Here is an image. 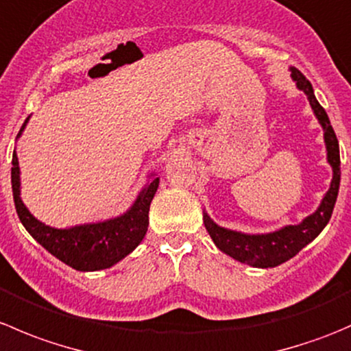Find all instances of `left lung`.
Returning <instances> with one entry per match:
<instances>
[{
  "label": "left lung",
  "instance_id": "left-lung-1",
  "mask_svg": "<svg viewBox=\"0 0 351 351\" xmlns=\"http://www.w3.org/2000/svg\"><path fill=\"white\" fill-rule=\"evenodd\" d=\"M290 77L295 83L297 90L304 91V95L309 100L313 113L316 115L317 122L323 127L324 132V146H326L328 165L332 169V178L329 183L328 192L321 198L319 205L313 214L304 217L299 224H289L284 228H278L271 232H251L234 231V229L222 228L215 224L204 208V224L207 232L210 234L212 241L222 253L229 254L234 260L241 261L244 265H250L254 268H274L285 263L290 258L295 256L302 247L319 236V232L326 228L331 219L332 208H335L336 197L339 190V146L336 134L329 123L326 110L319 105L314 95L313 84L306 80L302 73L295 67H290Z\"/></svg>",
  "mask_w": 351,
  "mask_h": 351
}]
</instances>
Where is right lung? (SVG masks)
I'll return each instance as SVG.
<instances>
[{"mask_svg":"<svg viewBox=\"0 0 351 351\" xmlns=\"http://www.w3.org/2000/svg\"><path fill=\"white\" fill-rule=\"evenodd\" d=\"M30 117L23 122L16 139H20ZM12 189L16 214L28 234L45 247L58 260L77 271H98L113 267L132 253L144 239L149 226V207L159 178L156 173L147 175L146 185L141 189L132 205L117 217L76 224L71 228H52L38 221L22 200V178L16 151L12 161Z\"/></svg>","mask_w":351,"mask_h":351,"instance_id":"obj_1","label":"right lung"}]
</instances>
